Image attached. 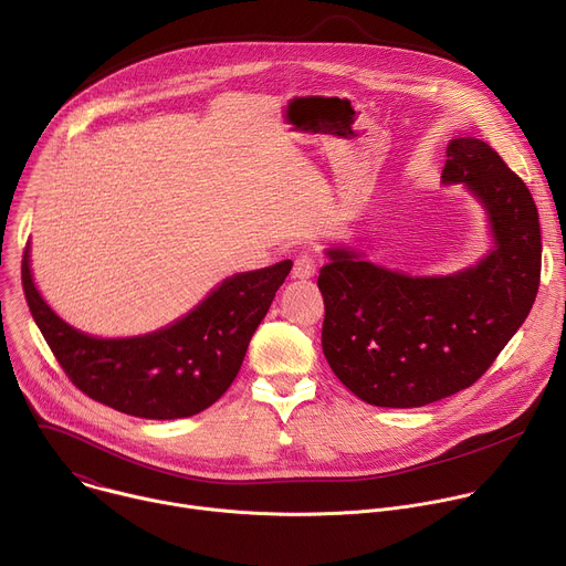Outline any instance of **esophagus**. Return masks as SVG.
Segmentation results:
<instances>
[{
  "label": "esophagus",
  "instance_id": "34e87169",
  "mask_svg": "<svg viewBox=\"0 0 566 566\" xmlns=\"http://www.w3.org/2000/svg\"><path fill=\"white\" fill-rule=\"evenodd\" d=\"M293 280H311L315 275V260L311 255H300L293 264Z\"/></svg>",
  "mask_w": 566,
  "mask_h": 566
}]
</instances>
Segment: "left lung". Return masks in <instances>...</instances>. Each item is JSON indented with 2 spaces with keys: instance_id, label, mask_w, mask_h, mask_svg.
Returning a JSON list of instances; mask_svg holds the SVG:
<instances>
[{
  "instance_id": "1",
  "label": "left lung",
  "mask_w": 566,
  "mask_h": 566,
  "mask_svg": "<svg viewBox=\"0 0 566 566\" xmlns=\"http://www.w3.org/2000/svg\"><path fill=\"white\" fill-rule=\"evenodd\" d=\"M443 186H463L486 212L491 249L448 275H408L356 249H327L322 352L340 382L376 408H423L470 387L526 319L539 286L535 201L502 156L452 138Z\"/></svg>"
}]
</instances>
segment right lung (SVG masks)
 Returning <instances> with one entry per match:
<instances>
[{"mask_svg": "<svg viewBox=\"0 0 566 566\" xmlns=\"http://www.w3.org/2000/svg\"><path fill=\"white\" fill-rule=\"evenodd\" d=\"M291 266L284 260L234 273L170 325L129 338L90 336L64 322L33 282L31 244L22 284L35 325L77 389L123 415L172 421L203 412L232 385Z\"/></svg>", "mask_w": 566, "mask_h": 566, "instance_id": "add662e5", "label": "right lung"}]
</instances>
